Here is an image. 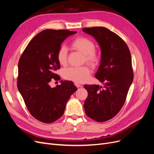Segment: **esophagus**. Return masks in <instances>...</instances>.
<instances>
[{"instance_id": "esophagus-1", "label": "esophagus", "mask_w": 154, "mask_h": 154, "mask_svg": "<svg viewBox=\"0 0 154 154\" xmlns=\"http://www.w3.org/2000/svg\"><path fill=\"white\" fill-rule=\"evenodd\" d=\"M74 85H75V86H76V87H78V88L82 87V85H81V84H80V83H77V82H75V83H74Z\"/></svg>"}]
</instances>
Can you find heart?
Here are the masks:
<instances>
[{"label": "heart", "instance_id": "1", "mask_svg": "<svg viewBox=\"0 0 154 154\" xmlns=\"http://www.w3.org/2000/svg\"><path fill=\"white\" fill-rule=\"evenodd\" d=\"M73 49L84 55L83 61L91 65L96 66L99 63L100 56L95 49L94 42L87 37L80 36L74 39L71 43ZM57 60L62 66H66L67 61V49L65 46H61L57 52ZM90 69L87 66L80 67H69L63 69V77L68 80L77 83L84 82L90 75Z\"/></svg>", "mask_w": 154, "mask_h": 154}]
</instances>
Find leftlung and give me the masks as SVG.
Wrapping results in <instances>:
<instances>
[{
	"mask_svg": "<svg viewBox=\"0 0 154 154\" xmlns=\"http://www.w3.org/2000/svg\"><path fill=\"white\" fill-rule=\"evenodd\" d=\"M82 30L94 37L100 46V66L95 77L104 85H84L88 92L84 109L88 117L104 122L119 112L127 98L134 78L131 54L124 40L106 27Z\"/></svg>",
	"mask_w": 154,
	"mask_h": 154,
	"instance_id": "obj_1",
	"label": "left lung"
}]
</instances>
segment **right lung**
Segmentation results:
<instances>
[{
    "mask_svg": "<svg viewBox=\"0 0 154 154\" xmlns=\"http://www.w3.org/2000/svg\"><path fill=\"white\" fill-rule=\"evenodd\" d=\"M76 31L45 29L27 45L18 62V89L30 114L41 122L51 123L63 114L67 101L77 90L71 81H60L51 88L49 83L60 80L57 52L68 36Z\"/></svg>",
    "mask_w": 154,
    "mask_h": 154,
    "instance_id": "add662e5",
    "label": "right lung"
}]
</instances>
